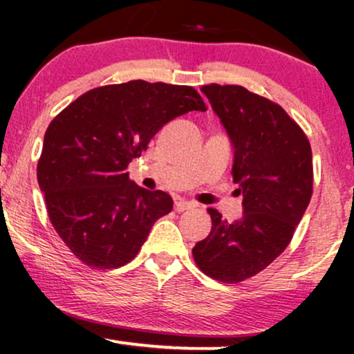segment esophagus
<instances>
[{"label":"esophagus","mask_w":354,"mask_h":354,"mask_svg":"<svg viewBox=\"0 0 354 354\" xmlns=\"http://www.w3.org/2000/svg\"><path fill=\"white\" fill-rule=\"evenodd\" d=\"M194 203L191 201H186V200H181V198H178L176 201H174V209L178 211V213H183V211H188L191 208H194Z\"/></svg>","instance_id":"34e87169"}]
</instances>
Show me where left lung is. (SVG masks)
<instances>
[{"instance_id":"1","label":"left lung","mask_w":354,"mask_h":354,"mask_svg":"<svg viewBox=\"0 0 354 354\" xmlns=\"http://www.w3.org/2000/svg\"><path fill=\"white\" fill-rule=\"evenodd\" d=\"M234 149L233 181L243 216L228 223L209 208V234L193 248L196 265L223 283L258 274L290 245L313 193L311 146L303 129L273 103L236 84L201 88Z\"/></svg>"}]
</instances>
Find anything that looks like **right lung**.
Here are the masks:
<instances>
[{
  "label": "right lung",
  "instance_id": "right-lung-1",
  "mask_svg": "<svg viewBox=\"0 0 354 354\" xmlns=\"http://www.w3.org/2000/svg\"><path fill=\"white\" fill-rule=\"evenodd\" d=\"M188 111H206L194 88L135 80L84 93L48 126L38 185L53 228L86 266L129 263L173 209L168 193L141 188L126 168Z\"/></svg>",
  "mask_w": 354,
  "mask_h": 354
}]
</instances>
